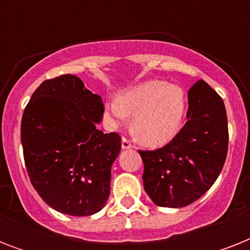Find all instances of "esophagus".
Wrapping results in <instances>:
<instances>
[{"label":"esophagus","instance_id":"obj_1","mask_svg":"<svg viewBox=\"0 0 250 250\" xmlns=\"http://www.w3.org/2000/svg\"><path fill=\"white\" fill-rule=\"evenodd\" d=\"M132 146H133L132 143H131L128 139H125V137L122 139V149H131Z\"/></svg>","mask_w":250,"mask_h":250}]
</instances>
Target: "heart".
<instances>
[{"mask_svg": "<svg viewBox=\"0 0 250 250\" xmlns=\"http://www.w3.org/2000/svg\"><path fill=\"white\" fill-rule=\"evenodd\" d=\"M187 113V94L180 85L164 80H146L105 104L113 125H125L133 115L132 131L143 144L161 146L180 131Z\"/></svg>", "mask_w": 250, "mask_h": 250, "instance_id": "obj_1", "label": "heart"}]
</instances>
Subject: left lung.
<instances>
[{"label": "left lung", "instance_id": "1", "mask_svg": "<svg viewBox=\"0 0 250 250\" xmlns=\"http://www.w3.org/2000/svg\"><path fill=\"white\" fill-rule=\"evenodd\" d=\"M187 119L164 148L139 150L145 192L162 208H183L198 200L217 180L227 157L225 104L204 80L188 92Z\"/></svg>", "mask_w": 250, "mask_h": 250}]
</instances>
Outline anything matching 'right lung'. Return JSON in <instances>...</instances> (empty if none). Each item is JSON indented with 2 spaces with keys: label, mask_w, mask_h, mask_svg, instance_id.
Listing matches in <instances>:
<instances>
[{
  "label": "right lung",
  "mask_w": 250,
  "mask_h": 250,
  "mask_svg": "<svg viewBox=\"0 0 250 250\" xmlns=\"http://www.w3.org/2000/svg\"><path fill=\"white\" fill-rule=\"evenodd\" d=\"M102 115L101 97L75 75L42 82L25 106L21 139L29 180L60 213L92 215L109 198L121 136L97 128Z\"/></svg>",
  "instance_id": "obj_1"
}]
</instances>
